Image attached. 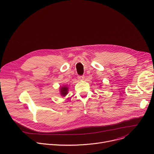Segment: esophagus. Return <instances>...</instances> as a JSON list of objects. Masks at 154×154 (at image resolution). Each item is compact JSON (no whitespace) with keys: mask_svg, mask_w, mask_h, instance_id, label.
<instances>
[{"mask_svg":"<svg viewBox=\"0 0 154 154\" xmlns=\"http://www.w3.org/2000/svg\"><path fill=\"white\" fill-rule=\"evenodd\" d=\"M78 78L80 80H83L85 79V76L83 75V76H78Z\"/></svg>","mask_w":154,"mask_h":154,"instance_id":"34e87169","label":"esophagus"}]
</instances>
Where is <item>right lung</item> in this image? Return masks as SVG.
I'll list each match as a JSON object with an SVG mask.
<instances>
[{
	"instance_id": "add662e5",
	"label": "right lung",
	"mask_w": 154,
	"mask_h": 154,
	"mask_svg": "<svg viewBox=\"0 0 154 154\" xmlns=\"http://www.w3.org/2000/svg\"><path fill=\"white\" fill-rule=\"evenodd\" d=\"M68 88L66 86H63V87L61 88V89H60L61 94L63 96H66L68 94Z\"/></svg>"
}]
</instances>
